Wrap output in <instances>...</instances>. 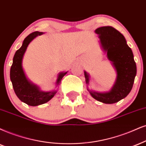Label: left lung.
I'll return each instance as SVG.
<instances>
[{"label": "left lung", "mask_w": 146, "mask_h": 146, "mask_svg": "<svg viewBox=\"0 0 146 146\" xmlns=\"http://www.w3.org/2000/svg\"><path fill=\"white\" fill-rule=\"evenodd\" d=\"M100 38L101 48L116 70L114 84L108 91L98 92L89 89V74L84 70L86 84L90 95L104 104H111L123 100L131 92L137 74L136 64L132 50L120 32L111 26L100 27L95 30Z\"/></svg>", "instance_id": "8db88e82"}]
</instances>
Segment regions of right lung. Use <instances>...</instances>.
Masks as SVG:
<instances>
[{
    "label": "right lung",
    "instance_id": "obj_1",
    "mask_svg": "<svg viewBox=\"0 0 146 146\" xmlns=\"http://www.w3.org/2000/svg\"><path fill=\"white\" fill-rule=\"evenodd\" d=\"M43 34V32H32L23 40L22 45L14 55L10 70L11 81L16 95L21 102L31 106L41 105L51 100L57 93L56 88L60 84L62 78L68 72V71L62 72L58 74L55 82L56 87L50 91H41L38 86L32 83L27 78L22 66L23 55L30 43L38 36L42 35Z\"/></svg>",
    "mask_w": 146,
    "mask_h": 146
}]
</instances>
